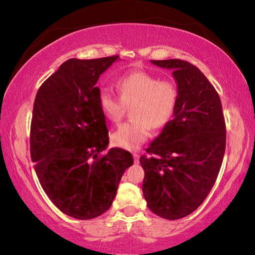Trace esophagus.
Listing matches in <instances>:
<instances>
[{"instance_id": "34e87169", "label": "esophagus", "mask_w": 255, "mask_h": 255, "mask_svg": "<svg viewBox=\"0 0 255 255\" xmlns=\"http://www.w3.org/2000/svg\"><path fill=\"white\" fill-rule=\"evenodd\" d=\"M132 156H133V161H135V163H138V161H139V155L136 154V153H133Z\"/></svg>"}]
</instances>
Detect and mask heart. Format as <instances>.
Instances as JSON below:
<instances>
[{
    "instance_id": "heart-1",
    "label": "heart",
    "mask_w": 255,
    "mask_h": 255,
    "mask_svg": "<svg viewBox=\"0 0 255 255\" xmlns=\"http://www.w3.org/2000/svg\"><path fill=\"white\" fill-rule=\"evenodd\" d=\"M119 97L102 89L98 97L99 107L105 117L117 123L131 109L133 122L120 125L112 133V143L120 148L133 150L148 139L150 127L161 129L173 118L179 99L178 86L172 80L144 71H136L120 77L117 82Z\"/></svg>"
}]
</instances>
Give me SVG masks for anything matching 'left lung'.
Segmentation results:
<instances>
[{
  "mask_svg": "<svg viewBox=\"0 0 255 255\" xmlns=\"http://www.w3.org/2000/svg\"><path fill=\"white\" fill-rule=\"evenodd\" d=\"M172 70L179 99L173 119L139 162L148 208L165 219L183 218L208 196L221 170L226 125L217 91L199 68L182 59L152 60Z\"/></svg>",
  "mask_w": 255,
  "mask_h": 255,
  "instance_id": "8db88e82",
  "label": "left lung"
}]
</instances>
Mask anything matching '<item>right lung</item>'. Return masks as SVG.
<instances>
[{
	"mask_svg": "<svg viewBox=\"0 0 255 255\" xmlns=\"http://www.w3.org/2000/svg\"><path fill=\"white\" fill-rule=\"evenodd\" d=\"M119 58H72L38 90L30 128V154L42 189L57 208L92 219L110 208L131 154L111 148L99 107V77Z\"/></svg>",
	"mask_w": 255,
	"mask_h": 255,
	"instance_id": "right-lung-1",
	"label": "right lung"
}]
</instances>
